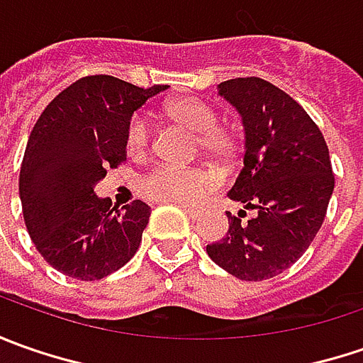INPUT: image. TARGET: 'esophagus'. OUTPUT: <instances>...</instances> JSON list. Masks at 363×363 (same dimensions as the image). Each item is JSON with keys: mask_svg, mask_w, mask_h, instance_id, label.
I'll use <instances>...</instances> for the list:
<instances>
[{"mask_svg": "<svg viewBox=\"0 0 363 363\" xmlns=\"http://www.w3.org/2000/svg\"><path fill=\"white\" fill-rule=\"evenodd\" d=\"M203 208H194V206H186V214H188L191 220H200L203 216Z\"/></svg>", "mask_w": 363, "mask_h": 363, "instance_id": "esophagus-1", "label": "esophagus"}]
</instances>
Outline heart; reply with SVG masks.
<instances>
[{
    "label": "heart",
    "mask_w": 363,
    "mask_h": 363,
    "mask_svg": "<svg viewBox=\"0 0 363 363\" xmlns=\"http://www.w3.org/2000/svg\"><path fill=\"white\" fill-rule=\"evenodd\" d=\"M169 123L196 135V147L208 160L228 165L238 153L236 135L220 127L218 113L198 99H175L163 108ZM125 149L133 160H145L151 149V129L141 115H135L125 129ZM216 186V177L206 167H175L160 165L141 179V194L155 202L196 203Z\"/></svg>",
    "instance_id": "heart-1"
}]
</instances>
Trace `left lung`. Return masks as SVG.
Segmentation results:
<instances>
[{"mask_svg":"<svg viewBox=\"0 0 363 363\" xmlns=\"http://www.w3.org/2000/svg\"><path fill=\"white\" fill-rule=\"evenodd\" d=\"M242 115L244 167L230 196L255 214L226 212L228 232L208 257L240 281H267L295 264L319 232L335 175L323 133L285 91L258 77L218 84Z\"/></svg>","mask_w":363,"mask_h":363,"instance_id":"left-lung-1","label":"left lung"}]
</instances>
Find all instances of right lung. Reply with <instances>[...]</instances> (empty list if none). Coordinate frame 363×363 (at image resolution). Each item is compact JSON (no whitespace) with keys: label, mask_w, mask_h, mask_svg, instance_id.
<instances>
[{"label":"right lung","mask_w":363,"mask_h":363,"mask_svg":"<svg viewBox=\"0 0 363 363\" xmlns=\"http://www.w3.org/2000/svg\"><path fill=\"white\" fill-rule=\"evenodd\" d=\"M165 91L94 74L64 89L30 133L20 169L23 222L50 267L78 281H99L137 252L151 208L141 200L111 206L94 184L127 160L133 111Z\"/></svg>","instance_id":"right-lung-1"}]
</instances>
